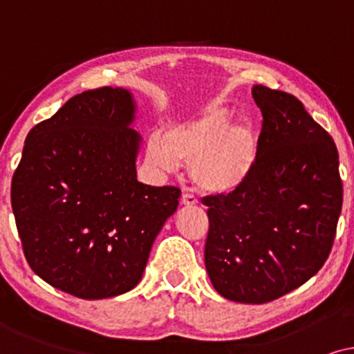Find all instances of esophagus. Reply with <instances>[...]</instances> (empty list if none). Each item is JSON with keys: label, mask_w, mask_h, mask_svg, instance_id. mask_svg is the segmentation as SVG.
Masks as SVG:
<instances>
[{"label": "esophagus", "mask_w": 354, "mask_h": 354, "mask_svg": "<svg viewBox=\"0 0 354 354\" xmlns=\"http://www.w3.org/2000/svg\"><path fill=\"white\" fill-rule=\"evenodd\" d=\"M181 204L186 205V207H192V205L199 204V201H197V197L194 194L185 192V194H183V197H181Z\"/></svg>", "instance_id": "1"}]
</instances>
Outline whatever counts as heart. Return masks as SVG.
Instances as JSON below:
<instances>
[{
	"instance_id": "b5f03b06",
	"label": "heart",
	"mask_w": 354,
	"mask_h": 354,
	"mask_svg": "<svg viewBox=\"0 0 354 354\" xmlns=\"http://www.w3.org/2000/svg\"><path fill=\"white\" fill-rule=\"evenodd\" d=\"M257 160V138L246 122L232 124V111L210 105L196 120L153 134L147 162L173 173L180 162L189 163L192 181L210 194H228L249 180Z\"/></svg>"
}]
</instances>
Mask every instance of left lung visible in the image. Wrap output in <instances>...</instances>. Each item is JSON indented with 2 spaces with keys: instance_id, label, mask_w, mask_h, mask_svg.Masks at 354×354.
Segmentation results:
<instances>
[{
  "instance_id": "obj_1",
  "label": "left lung",
  "mask_w": 354,
  "mask_h": 354,
  "mask_svg": "<svg viewBox=\"0 0 354 354\" xmlns=\"http://www.w3.org/2000/svg\"><path fill=\"white\" fill-rule=\"evenodd\" d=\"M252 97L263 118L256 167L239 189L204 197L205 268L223 298L263 304L322 268L343 183L335 142L298 98L263 86Z\"/></svg>"
}]
</instances>
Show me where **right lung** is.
Masks as SVG:
<instances>
[{
    "instance_id": "right-lung-1",
    "label": "right lung",
    "mask_w": 354,
    "mask_h": 354,
    "mask_svg": "<svg viewBox=\"0 0 354 354\" xmlns=\"http://www.w3.org/2000/svg\"><path fill=\"white\" fill-rule=\"evenodd\" d=\"M136 102L121 87L69 98L27 134L11 205L32 270L64 293L111 298L142 279L181 191L138 181Z\"/></svg>"
}]
</instances>
